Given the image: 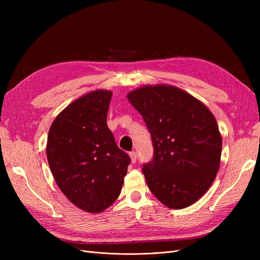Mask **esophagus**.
<instances>
[{"label":"esophagus","instance_id":"1","mask_svg":"<svg viewBox=\"0 0 260 260\" xmlns=\"http://www.w3.org/2000/svg\"><path fill=\"white\" fill-rule=\"evenodd\" d=\"M129 155H130V158H131V161L135 164L136 161H137V153L136 152H130L129 153Z\"/></svg>","mask_w":260,"mask_h":260}]
</instances>
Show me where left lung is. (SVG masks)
<instances>
[{
    "label": "left lung",
    "instance_id": "obj_1",
    "mask_svg": "<svg viewBox=\"0 0 260 260\" xmlns=\"http://www.w3.org/2000/svg\"><path fill=\"white\" fill-rule=\"evenodd\" d=\"M127 98L152 137L153 159L142 168L149 190L172 209L198 202L220 166L222 138L214 115L174 85H144Z\"/></svg>",
    "mask_w": 260,
    "mask_h": 260
}]
</instances>
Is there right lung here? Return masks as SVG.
<instances>
[{"mask_svg":"<svg viewBox=\"0 0 260 260\" xmlns=\"http://www.w3.org/2000/svg\"><path fill=\"white\" fill-rule=\"evenodd\" d=\"M113 93L96 90L70 103L55 118L46 156L59 190L75 206L96 214L119 196L131 161L107 127Z\"/></svg>","mask_w":260,"mask_h":260,"instance_id":"obj_1","label":"right lung"}]
</instances>
